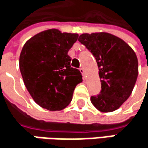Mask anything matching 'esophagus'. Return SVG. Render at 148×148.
Returning a JSON list of instances; mask_svg holds the SVG:
<instances>
[{"label": "esophagus", "instance_id": "obj_1", "mask_svg": "<svg viewBox=\"0 0 148 148\" xmlns=\"http://www.w3.org/2000/svg\"><path fill=\"white\" fill-rule=\"evenodd\" d=\"M80 71H81V73H82V75L83 76V77H85V75H86V72H85V70L83 69V67L82 68H80Z\"/></svg>", "mask_w": 148, "mask_h": 148}]
</instances>
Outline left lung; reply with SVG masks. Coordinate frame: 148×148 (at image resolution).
<instances>
[{
	"instance_id": "1",
	"label": "left lung",
	"mask_w": 148,
	"mask_h": 148,
	"mask_svg": "<svg viewBox=\"0 0 148 148\" xmlns=\"http://www.w3.org/2000/svg\"><path fill=\"white\" fill-rule=\"evenodd\" d=\"M78 41L95 56L101 83L90 101L102 112L119 109L132 93L138 76L136 53L121 38L106 32L82 34Z\"/></svg>"
}]
</instances>
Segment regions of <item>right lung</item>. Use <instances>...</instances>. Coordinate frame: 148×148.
<instances>
[{"label": "right lung", "mask_w": 148, "mask_h": 148, "mask_svg": "<svg viewBox=\"0 0 148 148\" xmlns=\"http://www.w3.org/2000/svg\"><path fill=\"white\" fill-rule=\"evenodd\" d=\"M78 37L50 29L29 39L19 56L25 85L35 102L49 111L65 108L76 86L83 81L79 70L71 66L69 49Z\"/></svg>", "instance_id": "add662e5"}]
</instances>
